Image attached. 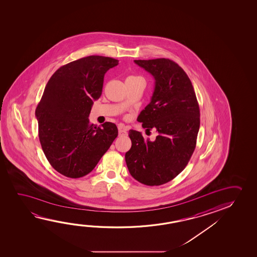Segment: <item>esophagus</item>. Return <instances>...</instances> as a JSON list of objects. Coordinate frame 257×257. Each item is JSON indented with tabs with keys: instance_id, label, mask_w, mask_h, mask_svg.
Instances as JSON below:
<instances>
[{
	"instance_id": "obj_1",
	"label": "esophagus",
	"mask_w": 257,
	"mask_h": 257,
	"mask_svg": "<svg viewBox=\"0 0 257 257\" xmlns=\"http://www.w3.org/2000/svg\"><path fill=\"white\" fill-rule=\"evenodd\" d=\"M118 132H119V135L122 136V135H127V128L123 126L122 124H119L118 125Z\"/></svg>"
}]
</instances>
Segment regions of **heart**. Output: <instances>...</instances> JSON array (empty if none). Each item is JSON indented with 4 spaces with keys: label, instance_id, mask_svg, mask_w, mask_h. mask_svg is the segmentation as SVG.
Masks as SVG:
<instances>
[{
    "label": "heart",
    "instance_id": "1",
    "mask_svg": "<svg viewBox=\"0 0 257 257\" xmlns=\"http://www.w3.org/2000/svg\"><path fill=\"white\" fill-rule=\"evenodd\" d=\"M129 78H133V77H129Z\"/></svg>",
    "mask_w": 257,
    "mask_h": 257
}]
</instances>
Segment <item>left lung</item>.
Here are the masks:
<instances>
[{
  "instance_id": "1",
  "label": "left lung",
  "mask_w": 257,
  "mask_h": 257,
  "mask_svg": "<svg viewBox=\"0 0 257 257\" xmlns=\"http://www.w3.org/2000/svg\"><path fill=\"white\" fill-rule=\"evenodd\" d=\"M150 72L155 88L150 104L137 121L146 131L155 129L154 141L129 131L132 141L125 161L131 176L143 185H160L184 170L194 153L200 128V109L187 74L172 60H135Z\"/></svg>"
}]
</instances>
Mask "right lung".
Segmentation results:
<instances>
[{"label": "right lung", "mask_w": 257, "mask_h": 257, "mask_svg": "<svg viewBox=\"0 0 257 257\" xmlns=\"http://www.w3.org/2000/svg\"><path fill=\"white\" fill-rule=\"evenodd\" d=\"M118 60L90 55L60 67L48 80L36 109L38 137L51 166L65 177L88 175L117 137L113 122L90 124L104 76Z\"/></svg>", "instance_id": "1"}]
</instances>
